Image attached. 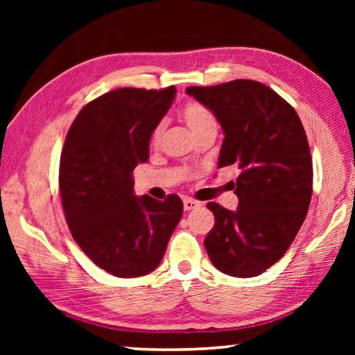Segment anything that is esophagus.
<instances>
[{
	"label": "esophagus",
	"mask_w": 355,
	"mask_h": 355,
	"mask_svg": "<svg viewBox=\"0 0 355 355\" xmlns=\"http://www.w3.org/2000/svg\"><path fill=\"white\" fill-rule=\"evenodd\" d=\"M183 207H184L186 211H191V209L199 208V207H200V202L192 200V199H184V200H183Z\"/></svg>",
	"instance_id": "obj_1"
}]
</instances>
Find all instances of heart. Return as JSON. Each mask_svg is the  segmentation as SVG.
Here are the masks:
<instances>
[{
    "label": "heart",
    "instance_id": "1",
    "mask_svg": "<svg viewBox=\"0 0 355 355\" xmlns=\"http://www.w3.org/2000/svg\"><path fill=\"white\" fill-rule=\"evenodd\" d=\"M182 117L196 136H199L205 130L216 128V120L213 114L209 112L205 106H202L200 103H196V101H191V103H188L183 107ZM163 133H164V123H158L153 128L152 135H150V146L158 147L161 142V137H163Z\"/></svg>",
    "mask_w": 355,
    "mask_h": 355
}]
</instances>
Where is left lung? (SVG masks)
Returning <instances> with one entry per match:
<instances>
[{
  "label": "left lung",
  "instance_id": "8db88e82",
  "mask_svg": "<svg viewBox=\"0 0 355 355\" xmlns=\"http://www.w3.org/2000/svg\"><path fill=\"white\" fill-rule=\"evenodd\" d=\"M224 130L218 167L236 166L238 208L207 203L214 227L205 238L220 272L255 277L277 263L304 224L313 166L302 122L271 87L252 80L186 89Z\"/></svg>",
  "mask_w": 355,
  "mask_h": 355
}]
</instances>
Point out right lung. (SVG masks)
<instances>
[{"instance_id":"obj_1","label":"right lung","mask_w":355,"mask_h":355,"mask_svg":"<svg viewBox=\"0 0 355 355\" xmlns=\"http://www.w3.org/2000/svg\"><path fill=\"white\" fill-rule=\"evenodd\" d=\"M175 86L122 87L92 100L65 137L59 191L76 244L98 268L130 279L163 260L183 214V202L135 196L133 171L148 159L153 128L169 110Z\"/></svg>"}]
</instances>
